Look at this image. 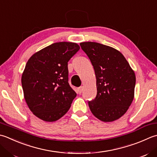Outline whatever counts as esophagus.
<instances>
[{"label": "esophagus", "mask_w": 157, "mask_h": 157, "mask_svg": "<svg viewBox=\"0 0 157 157\" xmlns=\"http://www.w3.org/2000/svg\"><path fill=\"white\" fill-rule=\"evenodd\" d=\"M82 90H83V87L81 86L78 88V94H81L82 92Z\"/></svg>", "instance_id": "1"}]
</instances>
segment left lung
Instances as JSON below:
<instances>
[{
  "mask_svg": "<svg viewBox=\"0 0 157 157\" xmlns=\"http://www.w3.org/2000/svg\"><path fill=\"white\" fill-rule=\"evenodd\" d=\"M94 69L97 93L89 101L93 114L103 122H113L127 112L134 98L136 75L124 56L110 46L80 43Z\"/></svg>",
  "mask_w": 157,
  "mask_h": 157,
  "instance_id": "1",
  "label": "left lung"
}]
</instances>
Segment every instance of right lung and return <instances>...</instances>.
Wrapping results in <instances>:
<instances>
[{"instance_id":"1","label":"right lung","mask_w":157,"mask_h":157,"mask_svg":"<svg viewBox=\"0 0 157 157\" xmlns=\"http://www.w3.org/2000/svg\"><path fill=\"white\" fill-rule=\"evenodd\" d=\"M79 48L75 43H54L28 60L21 75L24 97L30 111L42 121L63 117L77 96L68 82V62Z\"/></svg>"}]
</instances>
